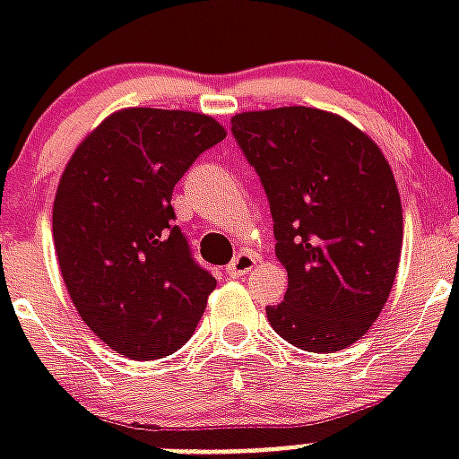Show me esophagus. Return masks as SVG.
Returning a JSON list of instances; mask_svg holds the SVG:
<instances>
[{
	"mask_svg": "<svg viewBox=\"0 0 459 459\" xmlns=\"http://www.w3.org/2000/svg\"><path fill=\"white\" fill-rule=\"evenodd\" d=\"M255 266H257V259H255V255H250V252H240V255H236V257H233V262L226 266V273H229V276H233V279H238V276L250 273Z\"/></svg>",
	"mask_w": 459,
	"mask_h": 459,
	"instance_id": "obj_1",
	"label": "esophagus"
}]
</instances>
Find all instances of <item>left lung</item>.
Instances as JSON below:
<instances>
[{
	"instance_id": "left-lung-1",
	"label": "left lung",
	"mask_w": 459,
	"mask_h": 459,
	"mask_svg": "<svg viewBox=\"0 0 459 459\" xmlns=\"http://www.w3.org/2000/svg\"><path fill=\"white\" fill-rule=\"evenodd\" d=\"M230 131L269 197L283 302L273 331L307 352L359 341L391 295L403 250V204L384 152L331 111H243Z\"/></svg>"
}]
</instances>
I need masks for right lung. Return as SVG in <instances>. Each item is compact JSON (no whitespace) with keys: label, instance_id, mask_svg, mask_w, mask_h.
Returning a JSON list of instances; mask_svg holds the SVG:
<instances>
[{"label":"right lung","instance_id":"right-lung-1","mask_svg":"<svg viewBox=\"0 0 459 459\" xmlns=\"http://www.w3.org/2000/svg\"><path fill=\"white\" fill-rule=\"evenodd\" d=\"M226 138L219 121L131 107L68 159L52 209L54 250L81 319L118 355L159 359L193 335L216 279L173 226V187Z\"/></svg>","mask_w":459,"mask_h":459}]
</instances>
